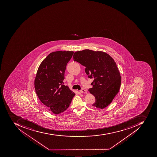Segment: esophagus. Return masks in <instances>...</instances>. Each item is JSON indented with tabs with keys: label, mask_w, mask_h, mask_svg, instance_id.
Listing matches in <instances>:
<instances>
[{
	"label": "esophagus",
	"mask_w": 157,
	"mask_h": 157,
	"mask_svg": "<svg viewBox=\"0 0 157 157\" xmlns=\"http://www.w3.org/2000/svg\"><path fill=\"white\" fill-rule=\"evenodd\" d=\"M80 92L82 93H86L87 91L85 89H82V90H80Z\"/></svg>",
	"instance_id": "1"
}]
</instances>
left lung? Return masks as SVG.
<instances>
[{
  "mask_svg": "<svg viewBox=\"0 0 157 157\" xmlns=\"http://www.w3.org/2000/svg\"><path fill=\"white\" fill-rule=\"evenodd\" d=\"M73 59L86 67L88 78L94 79L91 83L93 87L88 89L96 98L92 106L101 109L109 106L121 84V76L114 60L106 53L89 49L76 51Z\"/></svg>",
  "mask_w": 157,
  "mask_h": 157,
  "instance_id": "obj_1",
  "label": "left lung"
}]
</instances>
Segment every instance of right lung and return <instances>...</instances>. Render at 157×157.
<instances>
[{
  "mask_svg": "<svg viewBox=\"0 0 157 157\" xmlns=\"http://www.w3.org/2000/svg\"><path fill=\"white\" fill-rule=\"evenodd\" d=\"M73 51L51 53L40 64L35 80L37 96L44 107L54 114L67 109L75 96L68 86L63 85L67 64Z\"/></svg>",
  "mask_w": 157,
  "mask_h": 157,
  "instance_id": "obj_1",
  "label": "right lung"
}]
</instances>
